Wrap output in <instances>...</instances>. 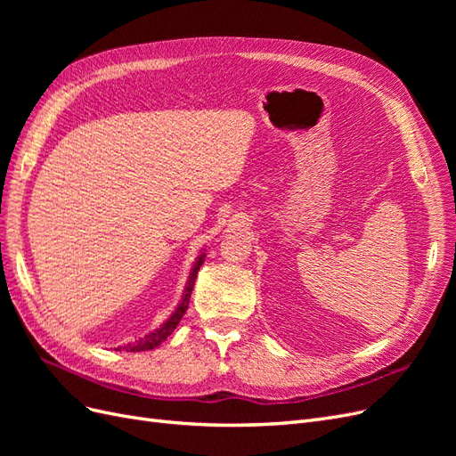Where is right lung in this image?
Wrapping results in <instances>:
<instances>
[{"instance_id":"right-lung-1","label":"right lung","mask_w":456,"mask_h":456,"mask_svg":"<svg viewBox=\"0 0 456 456\" xmlns=\"http://www.w3.org/2000/svg\"><path fill=\"white\" fill-rule=\"evenodd\" d=\"M203 260H205V253H201V255L196 258L194 266H191V272H190V275H188V283H186V289H184V293H183V298H181V302H178L176 310L169 315V320L165 322V323H161L156 330H151V333L144 335L142 338L134 340L133 344H127V346H126L127 352L154 350V348L159 346L161 342L167 340V337H171V333L176 329V325L181 323L183 315H184V312H186V308H188L191 289H194V283H196V278H198V272H200V268H201V265H203Z\"/></svg>"}]
</instances>
